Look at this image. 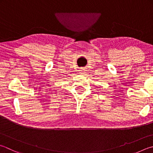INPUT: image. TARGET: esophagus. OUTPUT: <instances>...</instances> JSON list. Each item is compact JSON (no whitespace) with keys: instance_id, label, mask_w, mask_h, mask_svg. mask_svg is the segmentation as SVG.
I'll return each mask as SVG.
<instances>
[{"instance_id":"1","label":"esophagus","mask_w":153,"mask_h":153,"mask_svg":"<svg viewBox=\"0 0 153 153\" xmlns=\"http://www.w3.org/2000/svg\"><path fill=\"white\" fill-rule=\"evenodd\" d=\"M80 74H85L86 73V69L85 68H81L80 69Z\"/></svg>"}]
</instances>
